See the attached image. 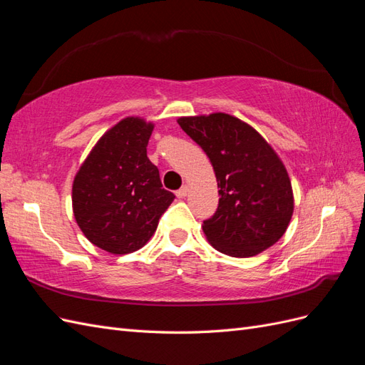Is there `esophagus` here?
Returning <instances> with one entry per match:
<instances>
[{
    "instance_id": "obj_1",
    "label": "esophagus",
    "mask_w": 365,
    "mask_h": 365,
    "mask_svg": "<svg viewBox=\"0 0 365 365\" xmlns=\"http://www.w3.org/2000/svg\"><path fill=\"white\" fill-rule=\"evenodd\" d=\"M187 193H189V187H187V185H182L180 190H176V196H178L180 200H182V197H185Z\"/></svg>"
}]
</instances>
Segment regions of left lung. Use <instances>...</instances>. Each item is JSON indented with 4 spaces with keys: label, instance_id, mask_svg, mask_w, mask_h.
<instances>
[{
    "label": "left lung",
    "instance_id": "left-lung-1",
    "mask_svg": "<svg viewBox=\"0 0 365 365\" xmlns=\"http://www.w3.org/2000/svg\"><path fill=\"white\" fill-rule=\"evenodd\" d=\"M178 125L202 148L213 165L219 205L204 220L207 240L231 257L268 250L288 228L294 193L283 161L251 125L235 115L180 117Z\"/></svg>",
    "mask_w": 365,
    "mask_h": 365
}]
</instances>
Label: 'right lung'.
Returning <instances> with one entry per match:
<instances>
[{
	"instance_id": "1",
	"label": "right lung",
	"mask_w": 365,
	"mask_h": 365,
	"mask_svg": "<svg viewBox=\"0 0 365 365\" xmlns=\"http://www.w3.org/2000/svg\"><path fill=\"white\" fill-rule=\"evenodd\" d=\"M152 121L121 118L97 140L73 181V213L93 245L111 254L145 247L175 200L148 158Z\"/></svg>"
}]
</instances>
